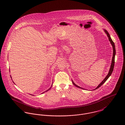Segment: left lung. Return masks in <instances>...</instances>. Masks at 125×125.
Masks as SVG:
<instances>
[{"label": "left lung", "mask_w": 125, "mask_h": 125, "mask_svg": "<svg viewBox=\"0 0 125 125\" xmlns=\"http://www.w3.org/2000/svg\"><path fill=\"white\" fill-rule=\"evenodd\" d=\"M104 32H105V33L107 34V36L108 37V39H109V40L110 41V43L111 44V45H112L113 46V58H112V63H111V67H110V70L109 71V73H108V74L107 75V76L105 77V78L103 80V81L98 85V86L95 89H94V90H95V89H98L99 88H100L103 84H104V83H105V82L108 79V78L110 77V76L111 75L112 72L113 71V70H114V65H115V43L113 41L112 39H111L110 36L109 35V34L108 33V32H107V30H106L105 29H104ZM72 82H73V84L76 87L78 88H80V89H84L78 86H77L73 81H72Z\"/></svg>", "instance_id": "8db88e82"}]
</instances>
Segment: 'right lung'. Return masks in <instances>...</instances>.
Wrapping results in <instances>:
<instances>
[{
  "instance_id": "add662e5",
  "label": "right lung",
  "mask_w": 125,
  "mask_h": 125,
  "mask_svg": "<svg viewBox=\"0 0 125 125\" xmlns=\"http://www.w3.org/2000/svg\"><path fill=\"white\" fill-rule=\"evenodd\" d=\"M51 88H52V87H51V88H50V89H48V90H47V91H45V92H47V91H48V90H50V89H51ZM43 92V93H44V92Z\"/></svg>"
}]
</instances>
